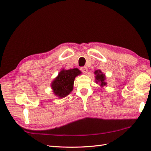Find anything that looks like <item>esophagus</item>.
I'll return each mask as SVG.
<instances>
[{
    "mask_svg": "<svg viewBox=\"0 0 151 151\" xmlns=\"http://www.w3.org/2000/svg\"><path fill=\"white\" fill-rule=\"evenodd\" d=\"M81 70L83 73H84V74H86V73L88 72V68H87V67H81Z\"/></svg>",
    "mask_w": 151,
    "mask_h": 151,
    "instance_id": "1",
    "label": "esophagus"
}]
</instances>
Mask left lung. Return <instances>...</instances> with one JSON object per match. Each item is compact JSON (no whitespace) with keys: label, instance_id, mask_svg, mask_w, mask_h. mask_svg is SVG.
<instances>
[{"label":"left lung","instance_id":"left-lung-1","mask_svg":"<svg viewBox=\"0 0 151 151\" xmlns=\"http://www.w3.org/2000/svg\"><path fill=\"white\" fill-rule=\"evenodd\" d=\"M94 74L96 75L95 76V79L96 83H99L100 86L101 87H103L104 86H106L107 83L105 82V79H106V77H105V75L103 74L102 72L100 70H97L94 72Z\"/></svg>","mask_w":151,"mask_h":151}]
</instances>
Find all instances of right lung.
I'll return each instance as SVG.
<instances>
[{
    "instance_id": "1",
    "label": "right lung",
    "mask_w": 151,
    "mask_h": 151,
    "mask_svg": "<svg viewBox=\"0 0 151 151\" xmlns=\"http://www.w3.org/2000/svg\"><path fill=\"white\" fill-rule=\"evenodd\" d=\"M81 74L78 68L62 69L51 84L53 92L58 97L63 98L69 94L73 90L76 77Z\"/></svg>"
}]
</instances>
